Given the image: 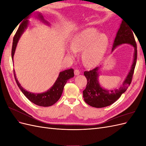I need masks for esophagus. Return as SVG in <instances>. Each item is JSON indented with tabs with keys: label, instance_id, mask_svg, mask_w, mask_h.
Returning <instances> with one entry per match:
<instances>
[{
	"label": "esophagus",
	"instance_id": "1",
	"mask_svg": "<svg viewBox=\"0 0 146 146\" xmlns=\"http://www.w3.org/2000/svg\"><path fill=\"white\" fill-rule=\"evenodd\" d=\"M80 71H79L78 69H76L74 70V74H75V75H76V76H78V75L80 74Z\"/></svg>",
	"mask_w": 146,
	"mask_h": 146
}]
</instances>
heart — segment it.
<instances>
[{"label": "heart", "instance_id": "1", "mask_svg": "<svg viewBox=\"0 0 146 146\" xmlns=\"http://www.w3.org/2000/svg\"><path fill=\"white\" fill-rule=\"evenodd\" d=\"M108 37L93 28H88L77 33L72 39L68 54L76 56V52L83 51L82 59L86 66L92 67L103 58L108 46Z\"/></svg>", "mask_w": 146, "mask_h": 146}]
</instances>
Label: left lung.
<instances>
[{"instance_id": "8db88e82", "label": "left lung", "mask_w": 146, "mask_h": 146, "mask_svg": "<svg viewBox=\"0 0 146 146\" xmlns=\"http://www.w3.org/2000/svg\"><path fill=\"white\" fill-rule=\"evenodd\" d=\"M131 29L127 23L122 21L113 45L112 52L116 47L123 44H129L135 48L133 61L131 69L123 82L122 85L119 87V89L109 90L100 86L98 80L100 67H97L90 71L84 72V76L87 79V85L85 90L83 91V98L85 102L91 107L103 108L113 104L126 91L128 87L130 86L137 59L136 44L133 33V31L132 32Z\"/></svg>"}]
</instances>
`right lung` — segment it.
<instances>
[{"mask_svg": "<svg viewBox=\"0 0 146 146\" xmlns=\"http://www.w3.org/2000/svg\"><path fill=\"white\" fill-rule=\"evenodd\" d=\"M38 17L39 19L41 20L44 23L49 25V23L44 19V17L42 15H41V13H38ZM27 19H27H25L21 23L18 29L17 30L14 38H13L11 50V58L13 61L17 42H18L19 40L21 35H23L25 30L27 28L29 25V21ZM14 70L15 78L17 85L26 98L35 105L45 107H49V106L54 105L60 99L61 94H62L65 84L69 79L74 77V76L73 69H69L63 70V71L60 72L59 76L58 78H57L55 83L54 84V85L49 90L44 92H42V93H33V92H30L28 91H26V90H25L23 87H22L21 84L19 83L18 80L16 78L15 70Z\"/></svg>", "mask_w": 146, "mask_h": 146, "instance_id": "add662e5", "label": "right lung"}]
</instances>
